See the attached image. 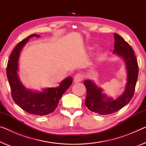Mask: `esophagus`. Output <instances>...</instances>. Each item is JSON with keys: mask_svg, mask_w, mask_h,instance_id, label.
Wrapping results in <instances>:
<instances>
[{"mask_svg": "<svg viewBox=\"0 0 146 146\" xmlns=\"http://www.w3.org/2000/svg\"><path fill=\"white\" fill-rule=\"evenodd\" d=\"M83 80H84V76L81 74H77L74 76V82L78 83L82 82Z\"/></svg>", "mask_w": 146, "mask_h": 146, "instance_id": "1", "label": "esophagus"}]
</instances>
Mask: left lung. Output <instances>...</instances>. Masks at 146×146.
<instances>
[{
    "instance_id": "obj_1",
    "label": "left lung",
    "mask_w": 146,
    "mask_h": 146,
    "mask_svg": "<svg viewBox=\"0 0 146 146\" xmlns=\"http://www.w3.org/2000/svg\"><path fill=\"white\" fill-rule=\"evenodd\" d=\"M114 51L113 53L123 60L127 70V83L123 93L113 99L103 93V89L98 87L93 80L84 82L87 89L85 103L89 110L100 115H108L119 110L131 101L134 93L138 74V66L134 51L131 46L116 33H114Z\"/></svg>"
}]
</instances>
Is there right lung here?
I'll use <instances>...</instances> for the list:
<instances>
[{
  "instance_id": "obj_1",
  "label": "right lung",
  "mask_w": 146,
  "mask_h": 146,
  "mask_svg": "<svg viewBox=\"0 0 146 146\" xmlns=\"http://www.w3.org/2000/svg\"><path fill=\"white\" fill-rule=\"evenodd\" d=\"M39 38L38 35H31L15 47L8 61L6 74L10 84L12 96L15 104L28 113L34 115H44L56 109L61 96L72 84V78L68 77L60 82L56 87L42 89L41 91L27 89L19 76V60L21 51L29 38Z\"/></svg>"
}]
</instances>
